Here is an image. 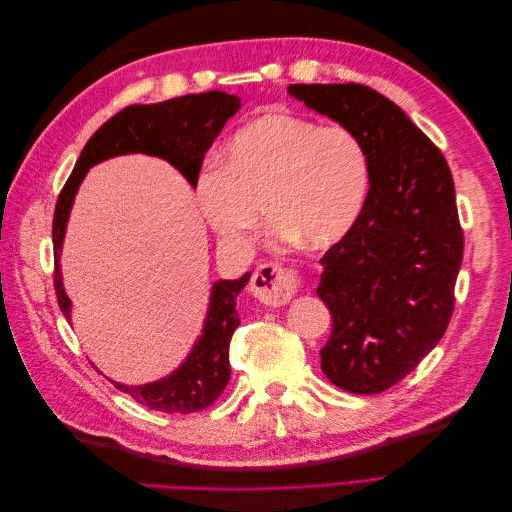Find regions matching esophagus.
Segmentation results:
<instances>
[{
    "label": "esophagus",
    "mask_w": 512,
    "mask_h": 512,
    "mask_svg": "<svg viewBox=\"0 0 512 512\" xmlns=\"http://www.w3.org/2000/svg\"><path fill=\"white\" fill-rule=\"evenodd\" d=\"M301 280L292 269H286L282 265H262L252 275V292L254 297L269 307L286 305L294 292L299 290Z\"/></svg>",
    "instance_id": "obj_1"
}]
</instances>
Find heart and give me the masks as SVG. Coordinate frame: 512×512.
Segmentation results:
<instances>
[{
    "mask_svg": "<svg viewBox=\"0 0 512 512\" xmlns=\"http://www.w3.org/2000/svg\"><path fill=\"white\" fill-rule=\"evenodd\" d=\"M371 166L361 138L286 113L247 123L228 141L224 164L196 183L205 220L228 243H245L269 215L277 235L322 250L342 241L367 203Z\"/></svg>",
    "mask_w": 512,
    "mask_h": 512,
    "instance_id": "1",
    "label": "heart"
}]
</instances>
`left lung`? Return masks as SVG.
Segmentation results:
<instances>
[{
	"instance_id": "obj_1",
	"label": "left lung",
	"mask_w": 512,
	"mask_h": 512,
	"mask_svg": "<svg viewBox=\"0 0 512 512\" xmlns=\"http://www.w3.org/2000/svg\"><path fill=\"white\" fill-rule=\"evenodd\" d=\"M361 138L371 181L359 222L320 258L316 290L333 329L320 367L356 395L391 389L438 346L463 258L455 185L442 151L365 85H288Z\"/></svg>"
}]
</instances>
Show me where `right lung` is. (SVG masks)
I'll return each mask as SVG.
<instances>
[{
	"mask_svg": "<svg viewBox=\"0 0 512 512\" xmlns=\"http://www.w3.org/2000/svg\"><path fill=\"white\" fill-rule=\"evenodd\" d=\"M239 108L241 100L226 91L190 94L158 104H132L108 119L89 138L57 198L53 215L55 294L61 314L68 322L72 303L64 290V282H61L59 256L74 196L79 192L87 170L108 158L123 156V153H147V156H158L173 164L190 181L192 188H196L205 153L222 132L224 123ZM250 275L252 273H245L239 280H220L213 284L203 335L196 339L188 359L173 374L141 386L111 382L138 404L158 412L190 414L209 408L230 380V337L241 322L237 314V297Z\"/></svg>",
	"mask_w": 512,
	"mask_h": 512,
	"instance_id": "1",
	"label": "right lung"
}]
</instances>
